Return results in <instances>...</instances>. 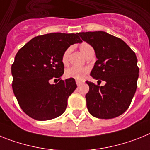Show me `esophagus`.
Instances as JSON below:
<instances>
[{"label":"esophagus","instance_id":"1","mask_svg":"<svg viewBox=\"0 0 150 150\" xmlns=\"http://www.w3.org/2000/svg\"><path fill=\"white\" fill-rule=\"evenodd\" d=\"M76 84L78 86H80L81 84H82V81H76Z\"/></svg>","mask_w":150,"mask_h":150}]
</instances>
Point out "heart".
I'll list each match as a JSON object with an SVG mask.
<instances>
[{"instance_id":"1","label":"heart","mask_w":150,"mask_h":150,"mask_svg":"<svg viewBox=\"0 0 150 150\" xmlns=\"http://www.w3.org/2000/svg\"><path fill=\"white\" fill-rule=\"evenodd\" d=\"M71 47L67 48L64 51L62 57V61L64 64H66L69 59V56L71 52ZM93 47L87 43H83L80 45V50L84 56L88 55L91 50H93ZM89 71L88 67H77V66H71L66 70L65 75L68 79H73L77 81H81L84 79V77Z\"/></svg>"}]
</instances>
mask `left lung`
Masks as SVG:
<instances>
[{"label": "left lung", "instance_id": "left-lung-1", "mask_svg": "<svg viewBox=\"0 0 150 150\" xmlns=\"http://www.w3.org/2000/svg\"><path fill=\"white\" fill-rule=\"evenodd\" d=\"M83 41L93 47L97 60L91 75L104 81L103 86L87 81V107L91 115L102 119L118 117L128 109L137 90L139 68L136 54L122 39L107 32H80Z\"/></svg>", "mask_w": 150, "mask_h": 150}]
</instances>
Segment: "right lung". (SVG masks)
I'll return each instance as SVG.
<instances>
[{"mask_svg": "<svg viewBox=\"0 0 150 150\" xmlns=\"http://www.w3.org/2000/svg\"><path fill=\"white\" fill-rule=\"evenodd\" d=\"M78 35L57 32L37 36L16 53L11 67L13 90L21 109L31 118L50 120L66 111L68 97L77 88L75 79L50 81L64 73L62 54L71 45L82 42Z\"/></svg>", "mask_w": 150, "mask_h": 150, "instance_id": "obj_1", "label": "right lung"}]
</instances>
